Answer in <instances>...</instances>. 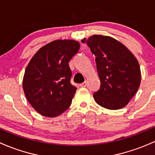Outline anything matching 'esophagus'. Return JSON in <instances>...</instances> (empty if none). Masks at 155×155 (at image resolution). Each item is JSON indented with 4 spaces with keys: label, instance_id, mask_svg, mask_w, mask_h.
<instances>
[{
    "label": "esophagus",
    "instance_id": "obj_1",
    "mask_svg": "<svg viewBox=\"0 0 155 155\" xmlns=\"http://www.w3.org/2000/svg\"><path fill=\"white\" fill-rule=\"evenodd\" d=\"M87 81H84V83H82V84H80V87H87Z\"/></svg>",
    "mask_w": 155,
    "mask_h": 155
}]
</instances>
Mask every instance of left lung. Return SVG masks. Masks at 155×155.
Here are the masks:
<instances>
[{"label":"left lung","mask_w":155,"mask_h":155,"mask_svg":"<svg viewBox=\"0 0 155 155\" xmlns=\"http://www.w3.org/2000/svg\"><path fill=\"white\" fill-rule=\"evenodd\" d=\"M95 56L101 87L95 102L109 110L124 107L134 96L141 81L140 65L134 54L110 36L93 35L81 40Z\"/></svg>","instance_id":"8db88e82"}]
</instances>
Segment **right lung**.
Instances as JSON below:
<instances>
[{
    "mask_svg": "<svg viewBox=\"0 0 155 155\" xmlns=\"http://www.w3.org/2000/svg\"><path fill=\"white\" fill-rule=\"evenodd\" d=\"M80 43L55 40L41 48L25 69L23 89L33 109L46 117H56L70 107L76 92L70 80V60L78 53Z\"/></svg>",
    "mask_w": 155,
    "mask_h": 155,
    "instance_id": "right-lung-1",
    "label": "right lung"
}]
</instances>
